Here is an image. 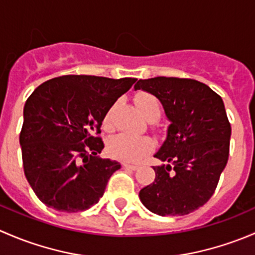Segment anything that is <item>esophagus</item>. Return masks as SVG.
<instances>
[{"label":"esophagus","instance_id":"esophagus-1","mask_svg":"<svg viewBox=\"0 0 255 255\" xmlns=\"http://www.w3.org/2000/svg\"><path fill=\"white\" fill-rule=\"evenodd\" d=\"M126 169H130V170H137L138 165H132V164H123Z\"/></svg>","mask_w":255,"mask_h":255}]
</instances>
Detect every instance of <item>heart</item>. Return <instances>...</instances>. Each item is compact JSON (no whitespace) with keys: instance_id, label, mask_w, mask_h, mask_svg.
I'll return each mask as SVG.
<instances>
[{"instance_id":"heart-1","label":"heart","mask_w":255,"mask_h":255,"mask_svg":"<svg viewBox=\"0 0 255 255\" xmlns=\"http://www.w3.org/2000/svg\"><path fill=\"white\" fill-rule=\"evenodd\" d=\"M135 104H137V107L142 112V115L148 121L154 122L160 117V104L154 95L142 92L135 97ZM104 126L107 129L111 128V111L107 112L104 120ZM153 148L154 142L151 140V138L146 137V135L135 137V135L126 134V133L115 135L107 143V150H109L110 155L112 158L118 159V160L127 161V163L138 161L145 154L150 153Z\"/></svg>"}]
</instances>
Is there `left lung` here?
<instances>
[{"instance_id":"left-lung-1","label":"left lung","mask_w":255,"mask_h":255,"mask_svg":"<svg viewBox=\"0 0 255 255\" xmlns=\"http://www.w3.org/2000/svg\"><path fill=\"white\" fill-rule=\"evenodd\" d=\"M161 102L171 125L155 154V179L139 191L142 204L160 216H184L204 206L217 187L230 155L231 123L220 95L192 79L139 80Z\"/></svg>"}]
</instances>
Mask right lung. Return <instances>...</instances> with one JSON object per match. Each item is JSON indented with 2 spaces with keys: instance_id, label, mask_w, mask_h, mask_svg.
<instances>
[{
  "instance_id": "add662e5",
  "label": "right lung",
  "mask_w": 255,
  "mask_h": 255,
  "mask_svg": "<svg viewBox=\"0 0 255 255\" xmlns=\"http://www.w3.org/2000/svg\"><path fill=\"white\" fill-rule=\"evenodd\" d=\"M137 81L64 75L43 82L28 97L19 134L24 175L38 199L61 212L85 211L104 196L121 164L97 156L102 121Z\"/></svg>"
}]
</instances>
